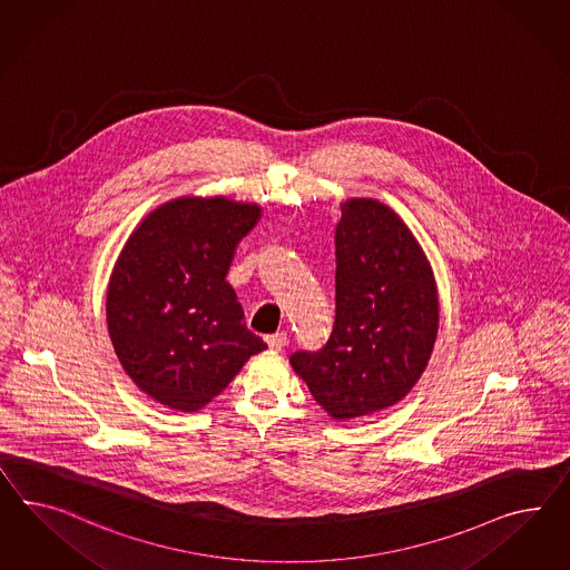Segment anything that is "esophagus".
Returning <instances> with one entry per match:
<instances>
[{"label":"esophagus","instance_id":"34e87169","mask_svg":"<svg viewBox=\"0 0 570 570\" xmlns=\"http://www.w3.org/2000/svg\"><path fill=\"white\" fill-rule=\"evenodd\" d=\"M265 342H267V346H269L272 351H282V348L288 344V336H286V332H276V334L267 336Z\"/></svg>","mask_w":570,"mask_h":570}]
</instances>
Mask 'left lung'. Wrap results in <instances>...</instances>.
<instances>
[{
    "instance_id": "obj_1",
    "label": "left lung",
    "mask_w": 570,
    "mask_h": 570,
    "mask_svg": "<svg viewBox=\"0 0 570 570\" xmlns=\"http://www.w3.org/2000/svg\"><path fill=\"white\" fill-rule=\"evenodd\" d=\"M336 322L320 353L291 365L336 421L401 402L430 363L440 301L425 250L402 217L375 199L340 203Z\"/></svg>"
}]
</instances>
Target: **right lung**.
<instances>
[{
	"label": "right lung",
	"instance_id": "1",
	"mask_svg": "<svg viewBox=\"0 0 570 570\" xmlns=\"http://www.w3.org/2000/svg\"><path fill=\"white\" fill-rule=\"evenodd\" d=\"M257 203L180 197L126 240L108 284L109 338L128 377L155 402L195 413L267 344L246 330L226 282Z\"/></svg>",
	"mask_w": 570,
	"mask_h": 570
}]
</instances>
